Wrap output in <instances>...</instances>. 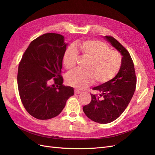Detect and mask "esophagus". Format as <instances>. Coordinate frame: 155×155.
<instances>
[{"label": "esophagus", "mask_w": 155, "mask_h": 155, "mask_svg": "<svg viewBox=\"0 0 155 155\" xmlns=\"http://www.w3.org/2000/svg\"><path fill=\"white\" fill-rule=\"evenodd\" d=\"M81 91H79L78 89H76V90L74 91V94H81Z\"/></svg>", "instance_id": "esophagus-1"}]
</instances>
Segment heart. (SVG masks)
Masks as SVG:
<instances>
[{
	"label": "heart",
	"mask_w": 155,
	"mask_h": 155,
	"mask_svg": "<svg viewBox=\"0 0 155 155\" xmlns=\"http://www.w3.org/2000/svg\"><path fill=\"white\" fill-rule=\"evenodd\" d=\"M89 60L86 71L72 70L67 76L70 85L83 89L90 85L94 79L97 84L105 83L113 79L118 74L121 64V56L118 51L110 50L109 46L101 41L86 40L70 45L63 55V63L67 69L76 66L78 51Z\"/></svg>",
	"instance_id": "1"
}]
</instances>
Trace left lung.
<instances>
[{
	"label": "left lung",
	"instance_id": "1",
	"mask_svg": "<svg viewBox=\"0 0 155 155\" xmlns=\"http://www.w3.org/2000/svg\"><path fill=\"white\" fill-rule=\"evenodd\" d=\"M104 38L122 55L118 73L111 80L94 87L99 95L91 94L92 100L83 107V112L91 120L99 124H108L123 113L133 97L137 85L134 63L124 46L114 37Z\"/></svg>",
	"mask_w": 155,
	"mask_h": 155
}]
</instances>
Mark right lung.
Here are the masks:
<instances>
[{
    "mask_svg": "<svg viewBox=\"0 0 155 155\" xmlns=\"http://www.w3.org/2000/svg\"><path fill=\"white\" fill-rule=\"evenodd\" d=\"M64 37L48 33L31 42L18 65L17 84L22 105L39 120L59 115L74 88L63 85L61 75L63 55L67 49ZM54 78L55 87L49 85Z\"/></svg>",
    "mask_w": 155,
    "mask_h": 155,
    "instance_id": "right-lung-1",
    "label": "right lung"
}]
</instances>
